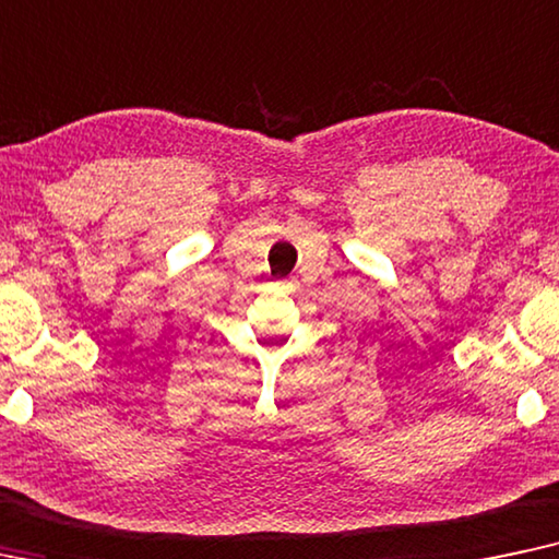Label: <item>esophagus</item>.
<instances>
[{
    "mask_svg": "<svg viewBox=\"0 0 559 559\" xmlns=\"http://www.w3.org/2000/svg\"><path fill=\"white\" fill-rule=\"evenodd\" d=\"M278 286H281V288H284V286H288V284H286V281H278Z\"/></svg>",
    "mask_w": 559,
    "mask_h": 559,
    "instance_id": "1",
    "label": "esophagus"
}]
</instances>
